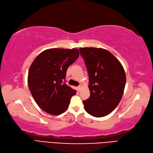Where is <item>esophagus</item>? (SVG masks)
I'll return each mask as SVG.
<instances>
[{
  "mask_svg": "<svg viewBox=\"0 0 153 153\" xmlns=\"http://www.w3.org/2000/svg\"><path fill=\"white\" fill-rule=\"evenodd\" d=\"M82 88V85H79L78 87H77V90L78 91H80V90H81V88Z\"/></svg>",
  "mask_w": 153,
  "mask_h": 153,
  "instance_id": "esophagus-1",
  "label": "esophagus"
}]
</instances>
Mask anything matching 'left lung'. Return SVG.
<instances>
[{"label":"left lung","mask_w":153,"mask_h":153,"mask_svg":"<svg viewBox=\"0 0 153 153\" xmlns=\"http://www.w3.org/2000/svg\"><path fill=\"white\" fill-rule=\"evenodd\" d=\"M80 55L88 73L91 96L83 101L86 111L95 117L108 115L116 108L123 96L126 75L120 62L102 48L81 47Z\"/></svg>","instance_id":"8db88e82"}]
</instances>
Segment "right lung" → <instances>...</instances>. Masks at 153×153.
<instances>
[{
  "label": "right lung",
  "mask_w": 153,
  "mask_h": 153,
  "mask_svg": "<svg viewBox=\"0 0 153 153\" xmlns=\"http://www.w3.org/2000/svg\"><path fill=\"white\" fill-rule=\"evenodd\" d=\"M78 56L77 49H49L42 52L31 65L28 87L36 103L46 113L59 115L69 106L76 91L63 81L68 68Z\"/></svg>",
  "instance_id": "1"
}]
</instances>
